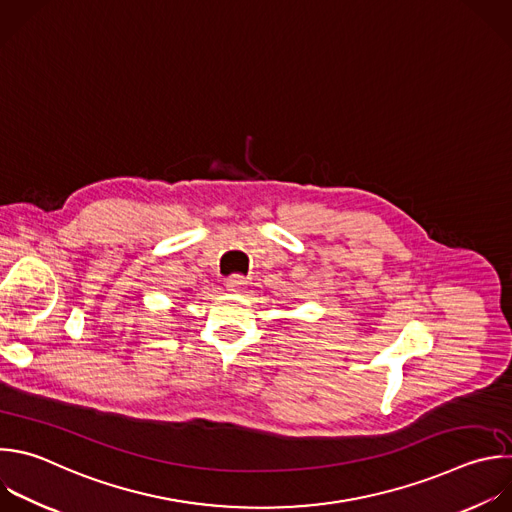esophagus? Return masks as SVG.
I'll return each mask as SVG.
<instances>
[{"label":"esophagus","instance_id":"obj_1","mask_svg":"<svg viewBox=\"0 0 512 512\" xmlns=\"http://www.w3.org/2000/svg\"><path fill=\"white\" fill-rule=\"evenodd\" d=\"M245 285H247V279H245L243 275H239V273H235V275H231V277L227 279V289L233 291V293L241 291Z\"/></svg>","mask_w":512,"mask_h":512}]
</instances>
